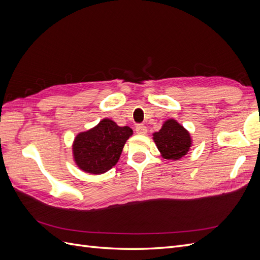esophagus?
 <instances>
[{
    "label": "esophagus",
    "instance_id": "34e87169",
    "mask_svg": "<svg viewBox=\"0 0 260 260\" xmlns=\"http://www.w3.org/2000/svg\"><path fill=\"white\" fill-rule=\"evenodd\" d=\"M136 131H137V133L138 135H146V132H147V129H146V127L145 125H143V124H138L137 127H136Z\"/></svg>",
    "mask_w": 260,
    "mask_h": 260
}]
</instances>
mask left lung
Here are the masks:
<instances>
[{"instance_id": "8db88e82", "label": "left lung", "mask_w": 260, "mask_h": 260, "mask_svg": "<svg viewBox=\"0 0 260 260\" xmlns=\"http://www.w3.org/2000/svg\"><path fill=\"white\" fill-rule=\"evenodd\" d=\"M153 140L165 159L179 160L192 146L190 132L172 118L162 123L158 132L153 133Z\"/></svg>"}]
</instances>
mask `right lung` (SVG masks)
<instances>
[{"label": "right lung", "instance_id": "add662e5", "mask_svg": "<svg viewBox=\"0 0 260 260\" xmlns=\"http://www.w3.org/2000/svg\"><path fill=\"white\" fill-rule=\"evenodd\" d=\"M132 135V129L127 125L119 127L114 120L104 118L95 127L76 136L74 160L86 174H104L119 160L122 148Z\"/></svg>", "mask_w": 260, "mask_h": 260}]
</instances>
